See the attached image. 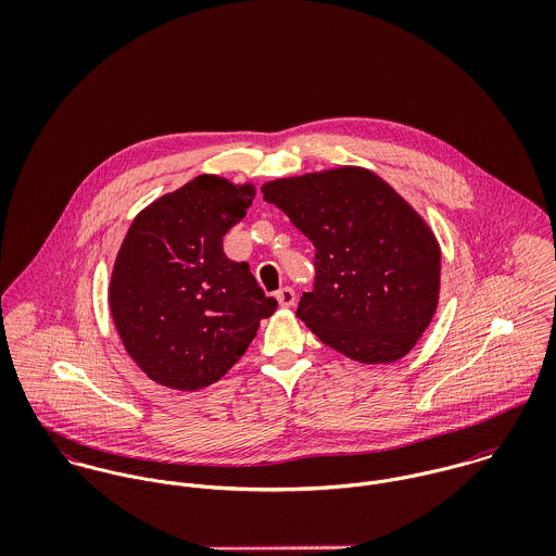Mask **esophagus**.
I'll return each instance as SVG.
<instances>
[{
    "mask_svg": "<svg viewBox=\"0 0 556 556\" xmlns=\"http://www.w3.org/2000/svg\"><path fill=\"white\" fill-rule=\"evenodd\" d=\"M276 300H278V304H280L282 308H291V306L295 304V291H293L291 287H285V289H280V291L276 293Z\"/></svg>",
    "mask_w": 556,
    "mask_h": 556,
    "instance_id": "1",
    "label": "esophagus"
}]
</instances>
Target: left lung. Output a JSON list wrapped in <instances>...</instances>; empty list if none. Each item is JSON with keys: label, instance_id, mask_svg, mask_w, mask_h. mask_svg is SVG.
<instances>
[{"label": "left lung", "instance_id": "obj_1", "mask_svg": "<svg viewBox=\"0 0 556 556\" xmlns=\"http://www.w3.org/2000/svg\"><path fill=\"white\" fill-rule=\"evenodd\" d=\"M315 245V289L298 317L359 364H392L437 313L441 248L426 220L377 173L338 166L263 184Z\"/></svg>", "mask_w": 556, "mask_h": 556}]
</instances>
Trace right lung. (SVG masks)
Returning <instances> with one entry per match:
<instances>
[{
    "instance_id": "right-lung-1",
    "label": "right lung",
    "mask_w": 556,
    "mask_h": 556,
    "mask_svg": "<svg viewBox=\"0 0 556 556\" xmlns=\"http://www.w3.org/2000/svg\"><path fill=\"white\" fill-rule=\"evenodd\" d=\"M252 199L254 184L199 175L141 210L122 241L109 308L126 353L164 388L220 381L278 308L223 250Z\"/></svg>"
}]
</instances>
